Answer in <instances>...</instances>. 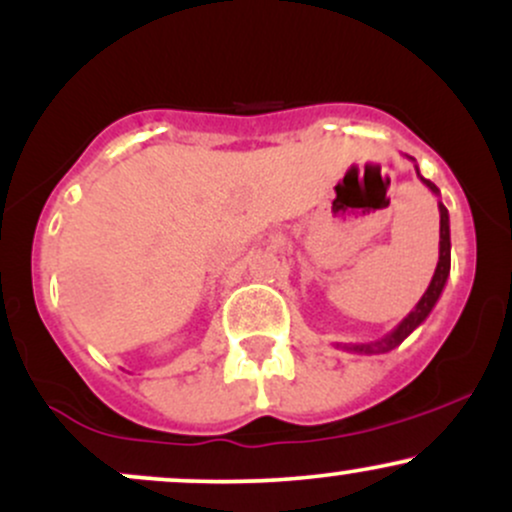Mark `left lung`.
Wrapping results in <instances>:
<instances>
[{
	"instance_id": "8db88e82",
	"label": "left lung",
	"mask_w": 512,
	"mask_h": 512,
	"mask_svg": "<svg viewBox=\"0 0 512 512\" xmlns=\"http://www.w3.org/2000/svg\"><path fill=\"white\" fill-rule=\"evenodd\" d=\"M411 158V156H409ZM414 161V158H411ZM416 175H419V180L424 182L428 190L433 192V195L440 197V190L436 185H433L431 180H426L424 175L419 173V168H416ZM438 211H440V248H438V267L436 272H433V279L431 284H428V289L424 296H421V301L416 303V308L411 310V313L404 317L402 322L392 330L390 334H385V337L375 339V342H361V344H344L342 349L344 351H354V354H387V351H392L395 346H399L404 342V339L409 337L411 332L416 330V327L421 325V322L426 320L428 315H431V310L436 308L440 293H443L445 284H448V276H450V216H448V209H445L443 202H438Z\"/></svg>"
}]
</instances>
